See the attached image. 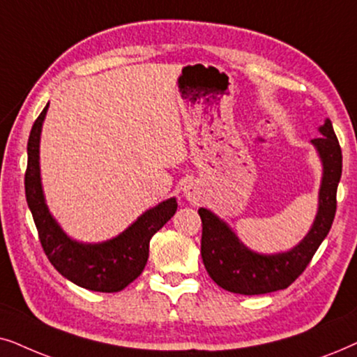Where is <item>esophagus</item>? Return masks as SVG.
Returning <instances> with one entry per match:
<instances>
[{
	"label": "esophagus",
	"instance_id": "34e87169",
	"mask_svg": "<svg viewBox=\"0 0 357 357\" xmlns=\"http://www.w3.org/2000/svg\"><path fill=\"white\" fill-rule=\"evenodd\" d=\"M183 192H184V197H186L191 204H199V202H201L202 189H201V186H199L196 181H189V183L184 184Z\"/></svg>",
	"mask_w": 357,
	"mask_h": 357
}]
</instances>
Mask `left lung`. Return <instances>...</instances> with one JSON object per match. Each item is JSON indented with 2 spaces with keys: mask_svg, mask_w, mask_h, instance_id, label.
Instances as JSON below:
<instances>
[{
  "mask_svg": "<svg viewBox=\"0 0 357 357\" xmlns=\"http://www.w3.org/2000/svg\"><path fill=\"white\" fill-rule=\"evenodd\" d=\"M318 132L321 137L310 140L323 166L318 211L308 234L294 248L273 255L250 250L225 220L208 208H199L202 220V261L217 286L243 296L286 289L303 273L318 246L326 238L336 212V189L343 169V155L330 119H325Z\"/></svg>",
  "mask_w": 357,
  "mask_h": 357,
  "instance_id": "1",
  "label": "left lung"
}]
</instances>
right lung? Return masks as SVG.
I'll use <instances>...</instances> for the list:
<instances>
[{
    "mask_svg": "<svg viewBox=\"0 0 357 357\" xmlns=\"http://www.w3.org/2000/svg\"><path fill=\"white\" fill-rule=\"evenodd\" d=\"M49 104L32 126L27 142L26 199L34 217L39 238L54 268L76 286L94 292H119L144 271L150 240L171 217L178 202L169 197L149 208L122 234L99 243L73 240L55 220L45 202L40 181V134Z\"/></svg>",
    "mask_w": 357,
    "mask_h": 357,
    "instance_id": "right-lung-1",
    "label": "right lung"
}]
</instances>
